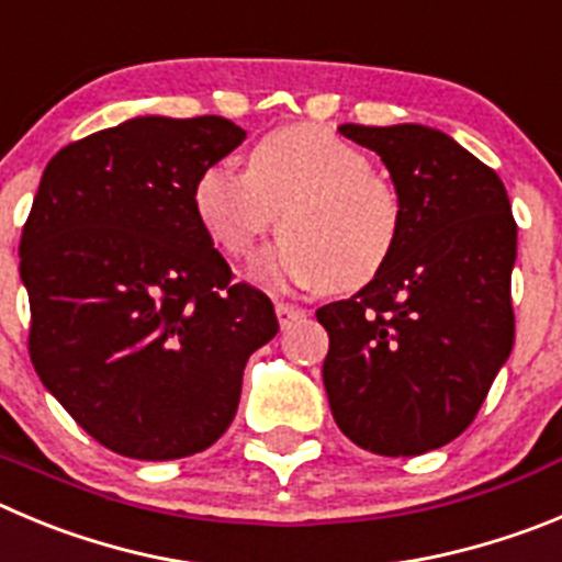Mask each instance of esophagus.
<instances>
[{"mask_svg": "<svg viewBox=\"0 0 562 562\" xmlns=\"http://www.w3.org/2000/svg\"><path fill=\"white\" fill-rule=\"evenodd\" d=\"M276 315H278V323H281V328H286L295 321H301V317H306V308L292 306V303H276Z\"/></svg>", "mask_w": 562, "mask_h": 562, "instance_id": "esophagus-1", "label": "esophagus"}]
</instances>
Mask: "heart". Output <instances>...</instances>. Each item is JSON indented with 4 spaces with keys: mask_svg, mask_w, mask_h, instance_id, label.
Segmentation results:
<instances>
[{
    "mask_svg": "<svg viewBox=\"0 0 562 562\" xmlns=\"http://www.w3.org/2000/svg\"><path fill=\"white\" fill-rule=\"evenodd\" d=\"M192 205L231 259L254 256L281 211L286 234L254 267L270 286L362 290L384 270L401 234L393 183L370 169L359 147L317 125H292L256 142L245 172L205 167Z\"/></svg>",
    "mask_w": 562,
    "mask_h": 562,
    "instance_id": "obj_1",
    "label": "heart"
}]
</instances>
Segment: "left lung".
<instances>
[{"label": "left lung", "mask_w": 562, "mask_h": 562, "mask_svg": "<svg viewBox=\"0 0 562 562\" xmlns=\"http://www.w3.org/2000/svg\"><path fill=\"white\" fill-rule=\"evenodd\" d=\"M339 133L384 161L401 234L370 284L317 308L328 406L364 451L426 454L471 426L513 351L516 220L502 178L449 133L415 122Z\"/></svg>", "instance_id": "8db88e82"}]
</instances>
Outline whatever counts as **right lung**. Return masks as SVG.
Returning a JSON list of instances; mask_svg holds the SVG:
<instances>
[{
  "label": "right lung",
  "instance_id": "add662e5",
  "mask_svg": "<svg viewBox=\"0 0 562 562\" xmlns=\"http://www.w3.org/2000/svg\"><path fill=\"white\" fill-rule=\"evenodd\" d=\"M247 133L223 116H133L41 175L19 245L30 359L105 449L180 460L236 415L250 353L278 331L265 292L231 281L192 187Z\"/></svg>",
  "mask_w": 562,
  "mask_h": 562
}]
</instances>
